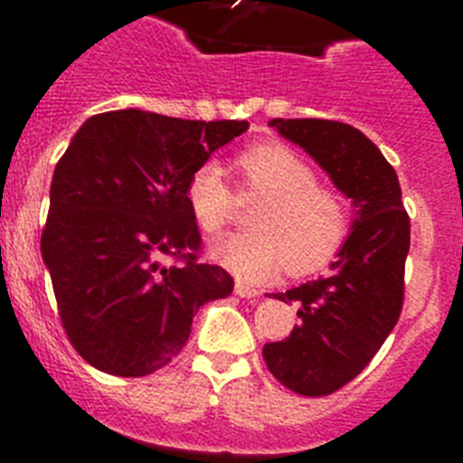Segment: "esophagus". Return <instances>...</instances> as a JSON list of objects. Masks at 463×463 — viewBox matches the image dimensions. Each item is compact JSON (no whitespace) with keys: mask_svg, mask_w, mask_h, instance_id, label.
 <instances>
[{"mask_svg":"<svg viewBox=\"0 0 463 463\" xmlns=\"http://www.w3.org/2000/svg\"><path fill=\"white\" fill-rule=\"evenodd\" d=\"M236 294L241 298H260L261 292L260 289H252L250 285H245V282H236Z\"/></svg>","mask_w":463,"mask_h":463,"instance_id":"obj_1","label":"esophagus"}]
</instances>
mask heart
I'll list each match as a JSON object with an SVG mask.
<instances>
[{"mask_svg": "<svg viewBox=\"0 0 463 463\" xmlns=\"http://www.w3.org/2000/svg\"><path fill=\"white\" fill-rule=\"evenodd\" d=\"M243 192L261 196L252 211L255 232L213 245V257L241 280L273 278L288 261L297 276L320 271L350 236V211L336 190L320 185L313 166L285 143H261L239 159ZM187 203L208 236L222 234L236 211L234 187L222 165L203 162L187 183Z\"/></svg>", "mask_w": 463, "mask_h": 463, "instance_id": "obj_1", "label": "heart"}]
</instances>
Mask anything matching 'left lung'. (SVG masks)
<instances>
[{"mask_svg":"<svg viewBox=\"0 0 463 463\" xmlns=\"http://www.w3.org/2000/svg\"><path fill=\"white\" fill-rule=\"evenodd\" d=\"M271 127L301 146L357 208L331 276L276 294L297 301L298 325L261 354L280 384L301 396H329L357 378L403 308L411 218L394 166L371 138L336 120H282Z\"/></svg>","mask_w":463,"mask_h":463,"instance_id":"obj_1","label":"left lung"}]
</instances>
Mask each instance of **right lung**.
Instances as JSON below:
<instances>
[{
  "instance_id": "add662e5",
  "label": "right lung",
  "mask_w": 463,
  "mask_h": 463,
  "mask_svg": "<svg viewBox=\"0 0 463 463\" xmlns=\"http://www.w3.org/2000/svg\"><path fill=\"white\" fill-rule=\"evenodd\" d=\"M245 129L127 109L92 116L71 138L41 255L69 341L94 369L155 373L185 347L196 310L232 294L234 278L202 260L187 183Z\"/></svg>"
}]
</instances>
